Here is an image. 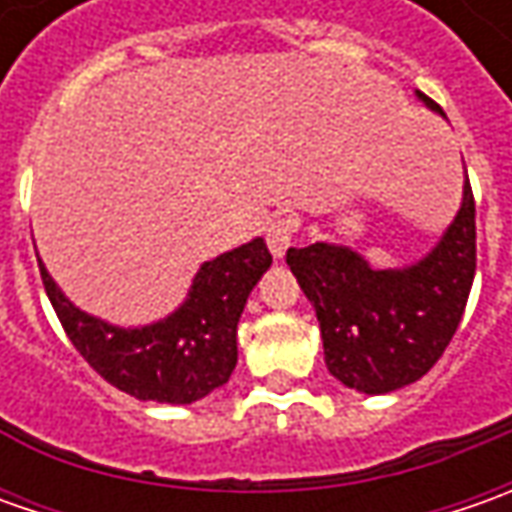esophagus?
<instances>
[{
	"label": "esophagus",
	"instance_id": "obj_1",
	"mask_svg": "<svg viewBox=\"0 0 512 512\" xmlns=\"http://www.w3.org/2000/svg\"><path fill=\"white\" fill-rule=\"evenodd\" d=\"M290 242H293V222L290 219H276L267 227V247H270L273 259H285Z\"/></svg>",
	"mask_w": 512,
	"mask_h": 512
}]
</instances>
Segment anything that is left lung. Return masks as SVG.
I'll return each instance as SVG.
<instances>
[{
	"instance_id": "obj_1",
	"label": "left lung",
	"mask_w": 512,
	"mask_h": 512,
	"mask_svg": "<svg viewBox=\"0 0 512 512\" xmlns=\"http://www.w3.org/2000/svg\"><path fill=\"white\" fill-rule=\"evenodd\" d=\"M424 108L444 110L416 90ZM287 265L316 310L327 370L367 396L413 384L439 362L462 322L476 276V205H462L442 239L404 267H373L336 242L290 247Z\"/></svg>"
}]
</instances>
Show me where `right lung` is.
<instances>
[{"label": "right lung", "mask_w": 512, "mask_h": 512, "mask_svg": "<svg viewBox=\"0 0 512 512\" xmlns=\"http://www.w3.org/2000/svg\"><path fill=\"white\" fill-rule=\"evenodd\" d=\"M270 262L262 236L227 250L196 270L182 305L142 327L90 316L62 293L42 259L39 270L68 339L105 382L142 402L193 404L230 379L239 359L236 327Z\"/></svg>", "instance_id": "1"}]
</instances>
